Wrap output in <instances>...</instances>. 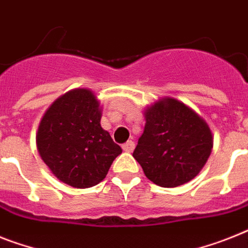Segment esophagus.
<instances>
[{
	"label": "esophagus",
	"instance_id": "obj_1",
	"mask_svg": "<svg viewBox=\"0 0 248 248\" xmlns=\"http://www.w3.org/2000/svg\"><path fill=\"white\" fill-rule=\"evenodd\" d=\"M122 149H124V151H126V153H131V151H134L135 149V142L132 140L127 141V142H124V145H122Z\"/></svg>",
	"mask_w": 248,
	"mask_h": 248
}]
</instances>
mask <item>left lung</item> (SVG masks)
<instances>
[{"instance_id":"8db88e82","label":"left lung","mask_w":248,"mask_h":248,"mask_svg":"<svg viewBox=\"0 0 248 248\" xmlns=\"http://www.w3.org/2000/svg\"><path fill=\"white\" fill-rule=\"evenodd\" d=\"M211 130L193 109L174 98L146 111V124L134 156L151 182L174 188L197 176L211 155Z\"/></svg>"}]
</instances>
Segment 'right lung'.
I'll return each mask as SVG.
<instances>
[{
	"label": "right lung",
	"mask_w": 248,
	"mask_h": 248,
	"mask_svg": "<svg viewBox=\"0 0 248 248\" xmlns=\"http://www.w3.org/2000/svg\"><path fill=\"white\" fill-rule=\"evenodd\" d=\"M36 145L54 175L79 189L101 183L122 153L102 128L99 103L88 89L70 91L50 106L39 126Z\"/></svg>",
	"instance_id": "right-lung-1"
}]
</instances>
